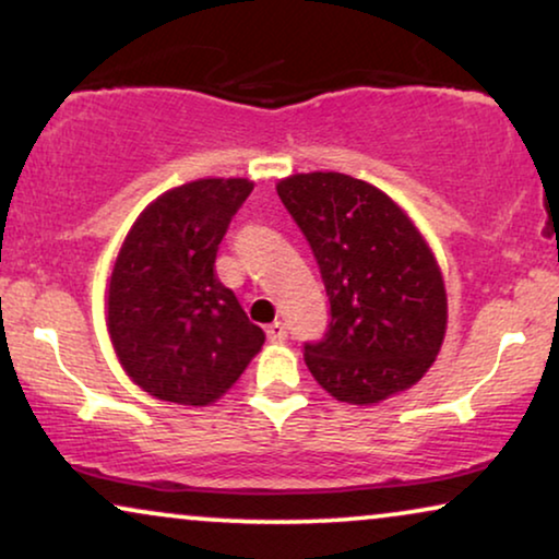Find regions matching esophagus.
I'll return each mask as SVG.
<instances>
[{
    "label": "esophagus",
    "instance_id": "1",
    "mask_svg": "<svg viewBox=\"0 0 559 559\" xmlns=\"http://www.w3.org/2000/svg\"><path fill=\"white\" fill-rule=\"evenodd\" d=\"M266 338H270L272 343H285L287 341V328H285V323H272V325H266Z\"/></svg>",
    "mask_w": 559,
    "mask_h": 559
}]
</instances>
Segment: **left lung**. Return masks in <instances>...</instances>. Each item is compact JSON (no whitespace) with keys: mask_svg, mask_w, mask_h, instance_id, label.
Segmentation results:
<instances>
[{"mask_svg":"<svg viewBox=\"0 0 559 559\" xmlns=\"http://www.w3.org/2000/svg\"><path fill=\"white\" fill-rule=\"evenodd\" d=\"M277 193L308 239L331 320L305 343L320 386L350 404L404 392L438 356L448 300L438 264L392 198L343 173L282 180Z\"/></svg>","mask_w":559,"mask_h":559,"instance_id":"8db88e82","label":"left lung"}]
</instances>
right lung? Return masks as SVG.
Wrapping results in <instances>:
<instances>
[{"label":"right lung","instance_id":"add662e5","mask_svg":"<svg viewBox=\"0 0 559 559\" xmlns=\"http://www.w3.org/2000/svg\"><path fill=\"white\" fill-rule=\"evenodd\" d=\"M254 182L195 180L147 205L127 234L109 282V331L144 392L203 407L218 400L264 331L249 323L213 272L218 243Z\"/></svg>","mask_w":559,"mask_h":559}]
</instances>
